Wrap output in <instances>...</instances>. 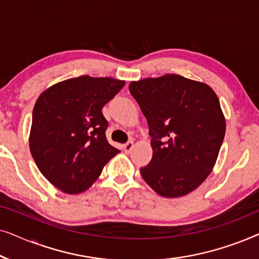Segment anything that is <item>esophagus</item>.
I'll list each match as a JSON object with an SVG mask.
<instances>
[{"label": "esophagus", "mask_w": 259, "mask_h": 259, "mask_svg": "<svg viewBox=\"0 0 259 259\" xmlns=\"http://www.w3.org/2000/svg\"><path fill=\"white\" fill-rule=\"evenodd\" d=\"M133 147H134L133 141H128V143H126L125 145H123V151H125L126 153H131V151L133 150Z\"/></svg>", "instance_id": "esophagus-1"}]
</instances>
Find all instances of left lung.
<instances>
[{
	"label": "left lung",
	"mask_w": 259,
	"mask_h": 259,
	"mask_svg": "<svg viewBox=\"0 0 259 259\" xmlns=\"http://www.w3.org/2000/svg\"><path fill=\"white\" fill-rule=\"evenodd\" d=\"M146 116L153 155L140 168L159 196L183 197L212 172L225 136V116L214 91L177 74L130 83Z\"/></svg>",
	"instance_id": "left-lung-1"
}]
</instances>
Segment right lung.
I'll return each mask as SVG.
<instances>
[{
    "mask_svg": "<svg viewBox=\"0 0 259 259\" xmlns=\"http://www.w3.org/2000/svg\"><path fill=\"white\" fill-rule=\"evenodd\" d=\"M123 86L122 80L83 75L53 84L37 98L30 153L45 178L62 192L90 189L120 152L107 141L101 111Z\"/></svg>",
    "mask_w": 259,
    "mask_h": 259,
    "instance_id": "add662e5",
    "label": "right lung"
}]
</instances>
